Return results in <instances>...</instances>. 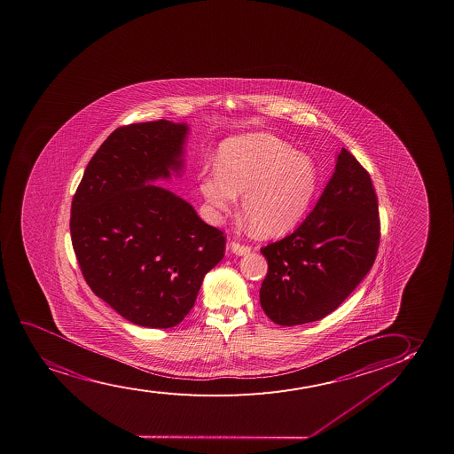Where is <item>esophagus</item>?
I'll return each mask as SVG.
<instances>
[{
	"label": "esophagus",
	"instance_id": "esophagus-1",
	"mask_svg": "<svg viewBox=\"0 0 454 454\" xmlns=\"http://www.w3.org/2000/svg\"><path fill=\"white\" fill-rule=\"evenodd\" d=\"M230 250H231V253H235L236 256H246L252 248L248 246H240L239 242H231Z\"/></svg>",
	"mask_w": 454,
	"mask_h": 454
}]
</instances>
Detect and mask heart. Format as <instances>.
<instances>
[{"mask_svg": "<svg viewBox=\"0 0 454 454\" xmlns=\"http://www.w3.org/2000/svg\"><path fill=\"white\" fill-rule=\"evenodd\" d=\"M318 169L308 155L265 132L223 143L216 169L202 170L198 187L215 215L242 210L259 238H276L301 224L318 191Z\"/></svg>", "mask_w": 454, "mask_h": 454, "instance_id": "obj_1", "label": "heart"}]
</instances>
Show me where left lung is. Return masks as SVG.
Listing matches in <instances>:
<instances>
[{"label":"left lung","mask_w":454,"mask_h":454,"mask_svg":"<svg viewBox=\"0 0 454 454\" xmlns=\"http://www.w3.org/2000/svg\"><path fill=\"white\" fill-rule=\"evenodd\" d=\"M380 244L371 176L340 149L316 207L294 233L263 247L261 306L280 326L317 322L335 311L369 273Z\"/></svg>","instance_id":"1"}]
</instances>
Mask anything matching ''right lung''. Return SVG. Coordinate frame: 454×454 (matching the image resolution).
Returning <instances> with one entry per match:
<instances>
[{
	"label": "right lung",
	"instance_id": "right-lung-1",
	"mask_svg": "<svg viewBox=\"0 0 454 454\" xmlns=\"http://www.w3.org/2000/svg\"><path fill=\"white\" fill-rule=\"evenodd\" d=\"M191 126L146 121L115 129L73 197L70 231L94 294L128 322L168 329L186 317L204 276L224 257L223 231L159 181L184 172Z\"/></svg>",
	"mask_w": 454,
	"mask_h": 454
}]
</instances>
